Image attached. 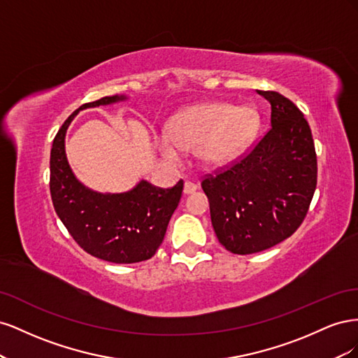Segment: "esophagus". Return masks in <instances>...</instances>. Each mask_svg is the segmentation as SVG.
<instances>
[{"mask_svg":"<svg viewBox=\"0 0 358 358\" xmlns=\"http://www.w3.org/2000/svg\"><path fill=\"white\" fill-rule=\"evenodd\" d=\"M196 191H197L196 183L188 182V180L183 183V194H192V192H196Z\"/></svg>","mask_w":358,"mask_h":358,"instance_id":"esophagus-1","label":"esophagus"}]
</instances>
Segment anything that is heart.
I'll list each match as a JSON object with an SVG mask.
<instances>
[{"mask_svg":"<svg viewBox=\"0 0 358 358\" xmlns=\"http://www.w3.org/2000/svg\"><path fill=\"white\" fill-rule=\"evenodd\" d=\"M259 129V115L252 106L222 101L187 107L170 119L167 133L154 137L162 157L178 161L180 149L194 150L204 167H222L245 152Z\"/></svg>","mask_w":358,"mask_h":358,"instance_id":"heart-1","label":"heart"}]
</instances>
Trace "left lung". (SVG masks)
Listing matches in <instances>:
<instances>
[{
  "instance_id": "obj_1",
  "label": "left lung",
  "mask_w": 358,
  "mask_h": 358,
  "mask_svg": "<svg viewBox=\"0 0 358 358\" xmlns=\"http://www.w3.org/2000/svg\"><path fill=\"white\" fill-rule=\"evenodd\" d=\"M257 94L270 104V129L245 158L201 182L216 237L239 255L264 251L294 233L317 188L315 146L305 116L279 92Z\"/></svg>"
}]
</instances>
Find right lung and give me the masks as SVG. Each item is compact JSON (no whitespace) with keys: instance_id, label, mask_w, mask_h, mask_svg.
Masks as SVG:
<instances>
[{"instance_id":"add662e5","label":"right lung","mask_w":358,"mask_h":358,"mask_svg":"<svg viewBox=\"0 0 358 358\" xmlns=\"http://www.w3.org/2000/svg\"><path fill=\"white\" fill-rule=\"evenodd\" d=\"M127 99L112 95L80 106L62 124L50 150V196L59 220L83 251L116 264L145 262L157 252L183 189V180L162 189L142 179L125 192H99L74 176L66 134L76 115Z\"/></svg>"}]
</instances>
